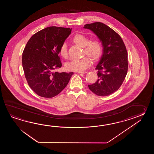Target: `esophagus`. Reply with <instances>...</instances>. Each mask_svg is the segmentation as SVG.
Returning a JSON list of instances; mask_svg holds the SVG:
<instances>
[{"label":"esophagus","mask_w":154,"mask_h":154,"mask_svg":"<svg viewBox=\"0 0 154 154\" xmlns=\"http://www.w3.org/2000/svg\"><path fill=\"white\" fill-rule=\"evenodd\" d=\"M86 72H78V73L79 74H86Z\"/></svg>","instance_id":"esophagus-1"}]
</instances>
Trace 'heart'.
Instances as JSON below:
<instances>
[{
  "label": "heart",
  "mask_w": 154,
  "mask_h": 154,
  "mask_svg": "<svg viewBox=\"0 0 154 154\" xmlns=\"http://www.w3.org/2000/svg\"><path fill=\"white\" fill-rule=\"evenodd\" d=\"M72 42L76 45L84 48V54L90 57L94 60H97L102 55L101 43L98 39L90 41L87 36L76 34L72 38ZM59 54L64 58H68V50L66 43H63L59 49ZM85 56L82 59H73L66 64V68L69 71L82 72L91 65V59Z\"/></svg>",
  "instance_id": "heart-1"
}]
</instances>
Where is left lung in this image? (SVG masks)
I'll use <instances>...</instances> for the list:
<instances>
[{
    "label": "left lung",
    "mask_w": 154,
    "mask_h": 154,
    "mask_svg": "<svg viewBox=\"0 0 154 154\" xmlns=\"http://www.w3.org/2000/svg\"><path fill=\"white\" fill-rule=\"evenodd\" d=\"M97 36L103 47L96 69L98 79L88 88L96 95L106 96L120 88L128 72V53L121 36L104 23L96 22L84 26Z\"/></svg>",
    "instance_id": "left-lung-1"
}]
</instances>
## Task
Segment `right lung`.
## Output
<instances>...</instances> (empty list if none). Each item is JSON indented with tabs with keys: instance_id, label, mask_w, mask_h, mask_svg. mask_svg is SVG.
Returning <instances> with one entry per match:
<instances>
[{
	"instance_id": "1",
	"label": "right lung",
	"mask_w": 154,
	"mask_h": 154,
	"mask_svg": "<svg viewBox=\"0 0 154 154\" xmlns=\"http://www.w3.org/2000/svg\"><path fill=\"white\" fill-rule=\"evenodd\" d=\"M71 32L70 28L48 27L34 34L26 44L22 58L23 72L30 88L39 96L58 95L74 74L54 72L62 66L59 49Z\"/></svg>"
}]
</instances>
